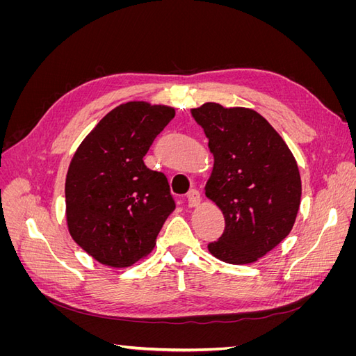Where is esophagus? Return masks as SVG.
Returning a JSON list of instances; mask_svg holds the SVG:
<instances>
[{"mask_svg": "<svg viewBox=\"0 0 356 356\" xmlns=\"http://www.w3.org/2000/svg\"><path fill=\"white\" fill-rule=\"evenodd\" d=\"M187 199H188V207H190V208H197L199 204H200V202H202L200 193H199L197 190H191V191L188 193Z\"/></svg>", "mask_w": 356, "mask_h": 356, "instance_id": "34e87169", "label": "esophagus"}]
</instances>
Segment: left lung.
<instances>
[{"mask_svg": "<svg viewBox=\"0 0 356 356\" xmlns=\"http://www.w3.org/2000/svg\"><path fill=\"white\" fill-rule=\"evenodd\" d=\"M191 115L213 156L204 195L225 220L220 241L208 250L229 264L255 263L293 230L301 200L297 161L273 126L251 108L207 102Z\"/></svg>", "mask_w": 356, "mask_h": 356, "instance_id": "8db88e82", "label": "left lung"}]
</instances>
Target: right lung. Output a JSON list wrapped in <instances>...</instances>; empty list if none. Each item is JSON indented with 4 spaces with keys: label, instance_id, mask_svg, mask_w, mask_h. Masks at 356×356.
<instances>
[{
    "label": "right lung",
    "instance_id": "add662e5",
    "mask_svg": "<svg viewBox=\"0 0 356 356\" xmlns=\"http://www.w3.org/2000/svg\"><path fill=\"white\" fill-rule=\"evenodd\" d=\"M174 117L168 105L126 102L75 149L65 179L68 232L104 266L123 268L143 260L175 209L166 177L143 160Z\"/></svg>",
    "mask_w": 356,
    "mask_h": 356
}]
</instances>
